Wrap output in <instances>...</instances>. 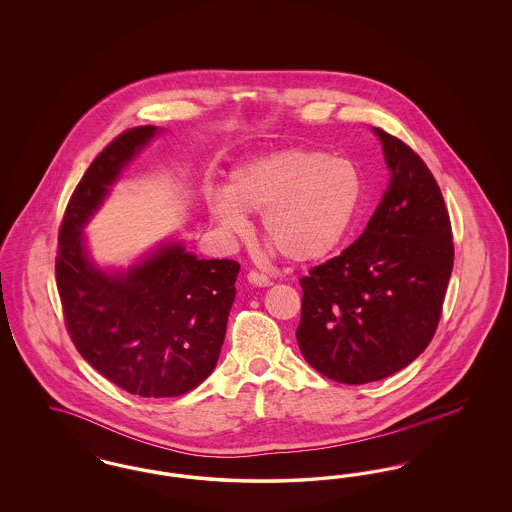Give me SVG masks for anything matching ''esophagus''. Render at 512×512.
<instances>
[{
  "mask_svg": "<svg viewBox=\"0 0 512 512\" xmlns=\"http://www.w3.org/2000/svg\"><path fill=\"white\" fill-rule=\"evenodd\" d=\"M247 282L253 284V286H259V288L270 286V278L265 276L263 272H259V270H249V272H247Z\"/></svg>",
  "mask_w": 512,
  "mask_h": 512,
  "instance_id": "obj_1",
  "label": "esophagus"
}]
</instances>
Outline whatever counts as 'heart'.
I'll return each instance as SVG.
<instances>
[{"instance_id": "heart-1", "label": "heart", "mask_w": 512, "mask_h": 512, "mask_svg": "<svg viewBox=\"0 0 512 512\" xmlns=\"http://www.w3.org/2000/svg\"><path fill=\"white\" fill-rule=\"evenodd\" d=\"M363 197V178L345 157L313 147H286L230 172L209 215L222 230L242 234L244 215H261L268 247L295 265L328 259L347 238Z\"/></svg>"}]
</instances>
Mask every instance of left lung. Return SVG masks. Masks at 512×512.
I'll return each mask as SVG.
<instances>
[{"mask_svg": "<svg viewBox=\"0 0 512 512\" xmlns=\"http://www.w3.org/2000/svg\"><path fill=\"white\" fill-rule=\"evenodd\" d=\"M376 134L388 192L357 242L299 278V349L322 376L349 386L388 378L428 347L455 259L434 174L403 140Z\"/></svg>", "mask_w": 512, "mask_h": 512, "instance_id": "left-lung-1", "label": "left lung"}]
</instances>
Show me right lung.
Listing matches in <instances>:
<instances>
[{
  "mask_svg": "<svg viewBox=\"0 0 512 512\" xmlns=\"http://www.w3.org/2000/svg\"><path fill=\"white\" fill-rule=\"evenodd\" d=\"M155 130H124L84 172L59 228L55 280L67 332L88 365L128 393L174 397L217 366L240 263L197 259L172 244L109 276L88 261L80 232Z\"/></svg>",
  "mask_w": 512,
  "mask_h": 512,
  "instance_id": "1",
  "label": "right lung"
}]
</instances>
